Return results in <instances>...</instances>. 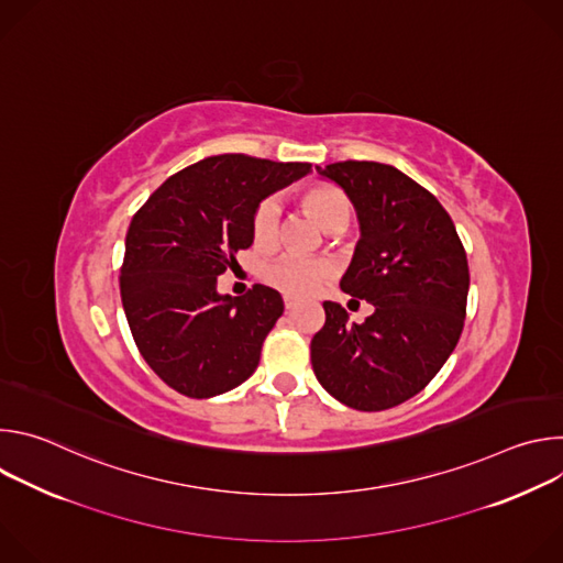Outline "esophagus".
Instances as JSON below:
<instances>
[{"label": "esophagus", "mask_w": 563, "mask_h": 563, "mask_svg": "<svg viewBox=\"0 0 563 563\" xmlns=\"http://www.w3.org/2000/svg\"><path fill=\"white\" fill-rule=\"evenodd\" d=\"M283 302H285V309H287V311H289V309L296 305V300H294L291 296H285V298H283Z\"/></svg>", "instance_id": "obj_1"}]
</instances>
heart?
Returning <instances> with one entry per match:
<instances>
[{"mask_svg":"<svg viewBox=\"0 0 563 563\" xmlns=\"http://www.w3.org/2000/svg\"><path fill=\"white\" fill-rule=\"evenodd\" d=\"M302 207L309 216L323 227L328 233H341L350 222V202L347 198L328 185H316L302 194ZM280 207L274 200H265L256 207L252 218V240L258 250L274 245L278 233ZM330 276V267L316 258H296L278 256L261 269V278L287 294V296H309L323 287Z\"/></svg>","mask_w":563,"mask_h":563,"instance_id":"heart-1","label":"heart"}]
</instances>
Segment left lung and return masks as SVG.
Segmentation results:
<instances>
[{
  "instance_id": "1",
  "label": "left lung",
  "mask_w": 563,
  "mask_h": 563,
  "mask_svg": "<svg viewBox=\"0 0 563 563\" xmlns=\"http://www.w3.org/2000/svg\"><path fill=\"white\" fill-rule=\"evenodd\" d=\"M316 172L356 209L361 240L341 289L374 305L365 323L332 300L311 339V367L334 398L380 412L419 394L454 352L470 272L454 222L404 172L380 163H334Z\"/></svg>"
}]
</instances>
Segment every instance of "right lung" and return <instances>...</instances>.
<instances>
[{
	"label": "right lung",
	"mask_w": 563,
	"mask_h": 563,
	"mask_svg": "<svg viewBox=\"0 0 563 563\" xmlns=\"http://www.w3.org/2000/svg\"><path fill=\"white\" fill-rule=\"evenodd\" d=\"M309 172V163L211 155L165 180L133 216L122 305L142 358L176 391L211 398L256 372L283 298L265 285L220 294L218 276L252 247L256 207Z\"/></svg>",
	"instance_id": "obj_1"
}]
</instances>
